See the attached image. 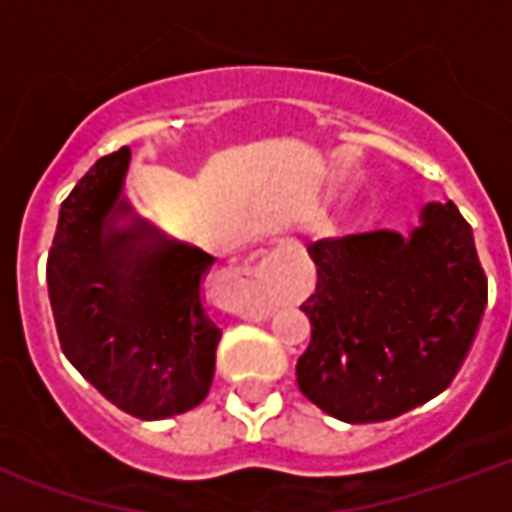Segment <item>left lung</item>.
Wrapping results in <instances>:
<instances>
[{
  "instance_id": "obj_1",
  "label": "left lung",
  "mask_w": 512,
  "mask_h": 512,
  "mask_svg": "<svg viewBox=\"0 0 512 512\" xmlns=\"http://www.w3.org/2000/svg\"><path fill=\"white\" fill-rule=\"evenodd\" d=\"M318 285L301 304L312 340L296 381L326 414L362 425L428 403L452 384L472 348L488 279L461 211L428 205L414 233L326 238Z\"/></svg>"
}]
</instances>
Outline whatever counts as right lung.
Masks as SVG:
<instances>
[{
	"label": "right lung",
	"mask_w": 512,
	"mask_h": 512,
	"mask_svg": "<svg viewBox=\"0 0 512 512\" xmlns=\"http://www.w3.org/2000/svg\"><path fill=\"white\" fill-rule=\"evenodd\" d=\"M131 150L98 158L62 202L46 279L62 354L136 419H167L211 392L222 329L202 304L213 263L194 246L169 244L134 222L120 200Z\"/></svg>",
	"instance_id": "obj_1"
}]
</instances>
